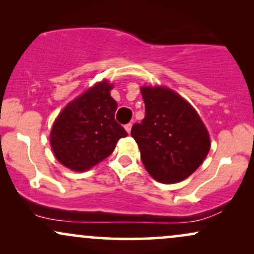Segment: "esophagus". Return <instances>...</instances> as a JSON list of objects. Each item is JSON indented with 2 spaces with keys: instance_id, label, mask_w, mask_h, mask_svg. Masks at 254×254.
Here are the masks:
<instances>
[{
  "instance_id": "esophagus-1",
  "label": "esophagus",
  "mask_w": 254,
  "mask_h": 254,
  "mask_svg": "<svg viewBox=\"0 0 254 254\" xmlns=\"http://www.w3.org/2000/svg\"><path fill=\"white\" fill-rule=\"evenodd\" d=\"M124 127H125V130H127V132L130 133V132H131V127H132V124H131V123L127 124Z\"/></svg>"
}]
</instances>
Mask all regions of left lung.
I'll use <instances>...</instances> for the list:
<instances>
[{"mask_svg":"<svg viewBox=\"0 0 254 254\" xmlns=\"http://www.w3.org/2000/svg\"><path fill=\"white\" fill-rule=\"evenodd\" d=\"M145 117L131 136L145 170L156 182L174 184L190 177L210 150V137L197 111L166 87H142Z\"/></svg>","mask_w":254,"mask_h":254,"instance_id":"left-lung-1","label":"left lung"}]
</instances>
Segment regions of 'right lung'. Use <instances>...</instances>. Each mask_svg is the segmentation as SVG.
<instances>
[{
	"label": "right lung",
	"instance_id": "obj_1",
	"mask_svg": "<svg viewBox=\"0 0 254 254\" xmlns=\"http://www.w3.org/2000/svg\"><path fill=\"white\" fill-rule=\"evenodd\" d=\"M113 84L104 80L69 103L52 125L54 155L71 171L84 172L103 161L127 132L115 119L118 105L111 97Z\"/></svg>",
	"mask_w": 254,
	"mask_h": 254
}]
</instances>
